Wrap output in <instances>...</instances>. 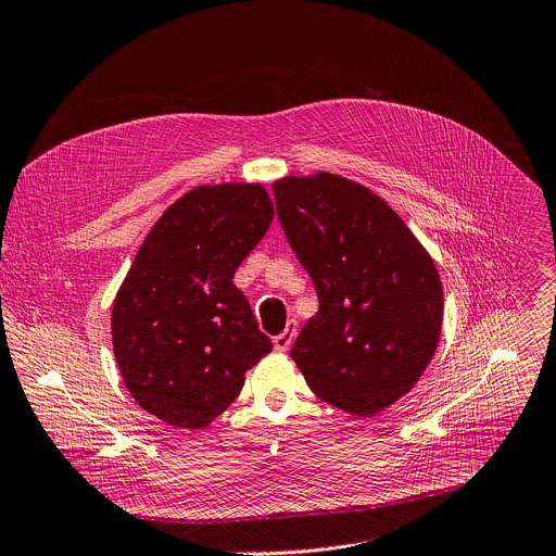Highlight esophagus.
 Segmentation results:
<instances>
[{"label":"esophagus","mask_w":556,"mask_h":556,"mask_svg":"<svg viewBox=\"0 0 556 556\" xmlns=\"http://www.w3.org/2000/svg\"><path fill=\"white\" fill-rule=\"evenodd\" d=\"M294 337H296V321H288V324H286V328H283V332H279V334L273 339L275 350L286 352V350L292 345Z\"/></svg>","instance_id":"1"}]
</instances>
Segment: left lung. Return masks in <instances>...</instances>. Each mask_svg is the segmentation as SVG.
I'll return each instance as SVG.
<instances>
[{
	"instance_id": "1",
	"label": "left lung",
	"mask_w": 556,
	"mask_h": 556,
	"mask_svg": "<svg viewBox=\"0 0 556 556\" xmlns=\"http://www.w3.org/2000/svg\"><path fill=\"white\" fill-rule=\"evenodd\" d=\"M273 190L288 243L319 296L290 357L319 399L372 417L410 392L434 355L439 270L406 222L357 181L321 170L283 177Z\"/></svg>"
}]
</instances>
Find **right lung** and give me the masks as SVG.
Instances as JSON below:
<instances>
[{
  "label": "right lung",
  "instance_id": "obj_1",
  "mask_svg": "<svg viewBox=\"0 0 556 556\" xmlns=\"http://www.w3.org/2000/svg\"><path fill=\"white\" fill-rule=\"evenodd\" d=\"M273 217L264 184L197 186L139 245L113 304V350L132 399L164 424H213L273 350L232 283Z\"/></svg>",
  "mask_w": 556,
  "mask_h": 556
}]
</instances>
